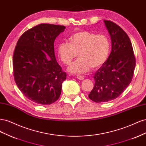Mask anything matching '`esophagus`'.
I'll return each instance as SVG.
<instances>
[{"label": "esophagus", "mask_w": 146, "mask_h": 146, "mask_svg": "<svg viewBox=\"0 0 146 146\" xmlns=\"http://www.w3.org/2000/svg\"><path fill=\"white\" fill-rule=\"evenodd\" d=\"M77 78L78 79V80H83L84 78H85L84 76H82V75H77Z\"/></svg>", "instance_id": "1"}]
</instances>
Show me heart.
Instances as JSON below:
<instances>
[{
	"mask_svg": "<svg viewBox=\"0 0 146 146\" xmlns=\"http://www.w3.org/2000/svg\"><path fill=\"white\" fill-rule=\"evenodd\" d=\"M69 39L70 42L63 41L59 44L57 52L60 59L65 64H69L79 53L80 58L68 68L70 72H86L91 67H100L107 60L111 42L107 35L83 30L74 33Z\"/></svg>",
	"mask_w": 146,
	"mask_h": 146,
	"instance_id": "b5f03b06",
	"label": "heart"
}]
</instances>
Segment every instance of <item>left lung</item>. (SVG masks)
I'll return each instance as SVG.
<instances>
[{
	"label": "left lung",
	"instance_id": "8db88e82",
	"mask_svg": "<svg viewBox=\"0 0 146 146\" xmlns=\"http://www.w3.org/2000/svg\"><path fill=\"white\" fill-rule=\"evenodd\" d=\"M104 23L112 46L107 60L94 74V86L88 95L97 103L118 98L131 83L136 65L133 47L127 34L112 21L105 20Z\"/></svg>",
	"mask_w": 146,
	"mask_h": 146
}]
</instances>
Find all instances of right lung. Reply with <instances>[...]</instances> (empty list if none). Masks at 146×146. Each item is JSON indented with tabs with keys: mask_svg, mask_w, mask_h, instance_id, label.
I'll use <instances>...</instances> for the list:
<instances>
[{
	"mask_svg": "<svg viewBox=\"0 0 146 146\" xmlns=\"http://www.w3.org/2000/svg\"><path fill=\"white\" fill-rule=\"evenodd\" d=\"M63 25L40 24L25 32L13 54V76L19 90L35 104L50 105L60 98L66 74L57 63L54 41Z\"/></svg>",
	"mask_w": 146,
	"mask_h": 146,
	"instance_id": "1",
	"label": "right lung"
}]
</instances>
